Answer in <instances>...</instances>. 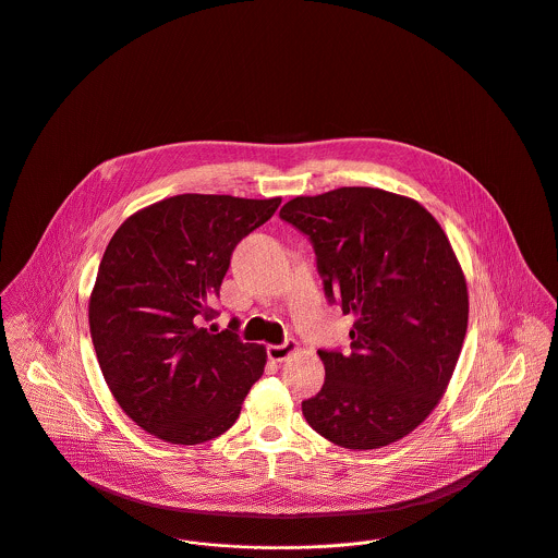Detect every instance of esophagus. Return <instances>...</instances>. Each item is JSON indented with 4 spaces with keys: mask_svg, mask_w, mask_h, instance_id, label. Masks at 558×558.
Segmentation results:
<instances>
[{
    "mask_svg": "<svg viewBox=\"0 0 558 558\" xmlns=\"http://www.w3.org/2000/svg\"><path fill=\"white\" fill-rule=\"evenodd\" d=\"M295 352H298V341H293V339H287V341L280 343V345H269V348H267V356H269L271 361H276V363L287 361V359L293 356Z\"/></svg>",
    "mask_w": 558,
    "mask_h": 558,
    "instance_id": "1",
    "label": "esophagus"
}]
</instances>
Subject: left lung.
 Here are the masks:
<instances>
[{
    "label": "left lung",
    "mask_w": 558,
    "mask_h": 558,
    "mask_svg": "<svg viewBox=\"0 0 558 558\" xmlns=\"http://www.w3.org/2000/svg\"><path fill=\"white\" fill-rule=\"evenodd\" d=\"M280 217L311 239L328 302L354 315L352 352H317L326 383L302 402L306 422L348 450L400 441L444 398L468 332V282L444 228L372 186L293 197Z\"/></svg>",
    "instance_id": "8db88e82"
}]
</instances>
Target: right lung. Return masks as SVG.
<instances>
[{
    "label": "right lung",
    "mask_w": 558,
    "mask_h": 558,
    "mask_svg": "<svg viewBox=\"0 0 558 558\" xmlns=\"http://www.w3.org/2000/svg\"><path fill=\"white\" fill-rule=\"evenodd\" d=\"M280 197L184 193L130 215L112 234L88 302L104 380L123 413L175 446L223 435L239 417L267 352L230 330L204 328L217 311L236 243Z\"/></svg>",
    "instance_id": "right-lung-1"
}]
</instances>
